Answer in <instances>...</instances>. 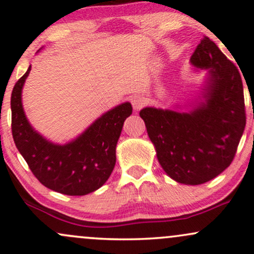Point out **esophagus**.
Wrapping results in <instances>:
<instances>
[{"label": "esophagus", "mask_w": 254, "mask_h": 254, "mask_svg": "<svg viewBox=\"0 0 254 254\" xmlns=\"http://www.w3.org/2000/svg\"><path fill=\"white\" fill-rule=\"evenodd\" d=\"M144 104L145 100L144 98H142L141 96H134L133 98H131V105H133L134 111H140L142 107L144 106Z\"/></svg>", "instance_id": "1"}]
</instances>
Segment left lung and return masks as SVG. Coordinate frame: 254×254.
Masks as SVG:
<instances>
[{"label":"left lung","mask_w":254,"mask_h":254,"mask_svg":"<svg viewBox=\"0 0 254 254\" xmlns=\"http://www.w3.org/2000/svg\"><path fill=\"white\" fill-rule=\"evenodd\" d=\"M190 64L209 70L204 100L189 112L144 107L140 117L168 176L180 184L200 185L234 161L246 114L241 74L214 41L204 37Z\"/></svg>","instance_id":"obj_1"}]
</instances>
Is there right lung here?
<instances>
[{"label": "right lung", "mask_w": 254, "mask_h": 254, "mask_svg": "<svg viewBox=\"0 0 254 254\" xmlns=\"http://www.w3.org/2000/svg\"><path fill=\"white\" fill-rule=\"evenodd\" d=\"M31 65L13 86L11 130L15 144L34 177L47 189L65 195H85L102 187L116 165V147L130 103L107 111L84 133L65 144H55L33 129L22 105V89Z\"/></svg>", "instance_id": "right-lung-1"}]
</instances>
